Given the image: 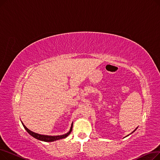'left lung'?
Wrapping results in <instances>:
<instances>
[{
    "mask_svg": "<svg viewBox=\"0 0 160 160\" xmlns=\"http://www.w3.org/2000/svg\"><path fill=\"white\" fill-rule=\"evenodd\" d=\"M135 130H134V131H135ZM134 131H133V132H134Z\"/></svg>",
    "mask_w": 160,
    "mask_h": 160,
    "instance_id": "8db88e82",
    "label": "left lung"
}]
</instances>
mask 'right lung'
<instances>
[{"mask_svg":"<svg viewBox=\"0 0 160 160\" xmlns=\"http://www.w3.org/2000/svg\"><path fill=\"white\" fill-rule=\"evenodd\" d=\"M22 124L23 126V127L24 128V129L27 131V132L30 134V136H32V137H33L34 138L39 139L40 141H46V142H50V141H54L56 140H58V139H63L67 138L69 134L71 133L72 129V124L71 125V127L70 129V131L67 133L66 134H64V135H62V136H45V135H41V134H38L36 133L35 132H33L32 131H30L29 129H28L26 127H25V125L22 122Z\"/></svg>","mask_w":160,"mask_h":160,"instance_id":"add662e5","label":"right lung"}]
</instances>
